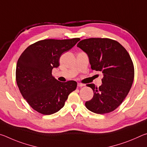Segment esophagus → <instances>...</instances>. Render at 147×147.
<instances>
[{
    "label": "esophagus",
    "instance_id": "obj_1",
    "mask_svg": "<svg viewBox=\"0 0 147 147\" xmlns=\"http://www.w3.org/2000/svg\"><path fill=\"white\" fill-rule=\"evenodd\" d=\"M77 86H78V87H84L85 86V85L83 84H81V83H78V84H77Z\"/></svg>",
    "mask_w": 147,
    "mask_h": 147
}]
</instances>
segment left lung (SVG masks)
<instances>
[{
	"instance_id": "8db88e82",
	"label": "left lung",
	"mask_w": 147,
	"mask_h": 147,
	"mask_svg": "<svg viewBox=\"0 0 147 147\" xmlns=\"http://www.w3.org/2000/svg\"><path fill=\"white\" fill-rule=\"evenodd\" d=\"M77 47L87 54L91 69L103 74L100 87L87 85L94 94L86 102V108L97 114L111 112L123 102L132 86L134 67L130 55L119 42L108 38L86 39Z\"/></svg>"
}]
</instances>
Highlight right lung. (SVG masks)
I'll list each match as a JSON object with an SVG mask.
<instances>
[{"label": "right lung", "instance_id": "right-lung-1", "mask_svg": "<svg viewBox=\"0 0 147 147\" xmlns=\"http://www.w3.org/2000/svg\"><path fill=\"white\" fill-rule=\"evenodd\" d=\"M80 38L44 39L24 50L17 61L16 81L23 98L34 110L51 115L63 108L69 94L76 88L74 80L61 82L52 75L59 58Z\"/></svg>", "mask_w": 147, "mask_h": 147}]
</instances>
